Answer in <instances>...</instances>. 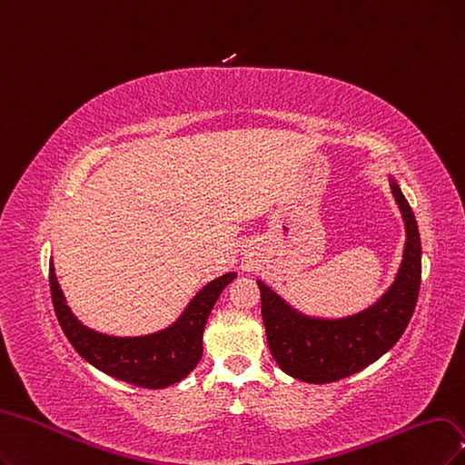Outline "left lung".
I'll return each instance as SVG.
<instances>
[{
    "instance_id": "1",
    "label": "left lung",
    "mask_w": 465,
    "mask_h": 465,
    "mask_svg": "<svg viewBox=\"0 0 465 465\" xmlns=\"http://www.w3.org/2000/svg\"><path fill=\"white\" fill-rule=\"evenodd\" d=\"M391 187L406 222L408 242L392 288L372 307L340 321L309 319L259 282L268 348L290 377L311 384L351 377L382 357L408 328L421 286V239L410 203L398 183Z\"/></svg>"
}]
</instances>
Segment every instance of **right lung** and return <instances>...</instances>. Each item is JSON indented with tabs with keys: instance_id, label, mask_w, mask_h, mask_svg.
<instances>
[{
	"instance_id": "1",
	"label": "right lung",
	"mask_w": 465,
	"mask_h": 465,
	"mask_svg": "<svg viewBox=\"0 0 465 465\" xmlns=\"http://www.w3.org/2000/svg\"><path fill=\"white\" fill-rule=\"evenodd\" d=\"M228 272L194 295L182 317L170 328L139 338H115L83 326L65 305L50 262V292L55 317L64 334L88 363L124 382L141 388H166L197 367L203 357V332L222 290L235 278Z\"/></svg>"
}]
</instances>
